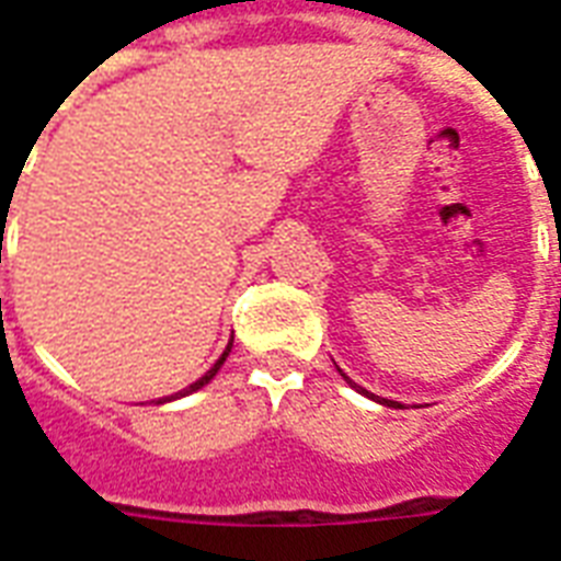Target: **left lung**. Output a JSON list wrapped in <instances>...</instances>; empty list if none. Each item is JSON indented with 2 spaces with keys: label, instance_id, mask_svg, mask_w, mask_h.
Here are the masks:
<instances>
[{
  "label": "left lung",
  "instance_id": "obj_1",
  "mask_svg": "<svg viewBox=\"0 0 561 561\" xmlns=\"http://www.w3.org/2000/svg\"><path fill=\"white\" fill-rule=\"evenodd\" d=\"M356 389H359V386H356ZM359 392H363V396H368L365 389H359ZM383 404H389V408H398V401H386V398H383Z\"/></svg>",
  "mask_w": 561,
  "mask_h": 561
}]
</instances>
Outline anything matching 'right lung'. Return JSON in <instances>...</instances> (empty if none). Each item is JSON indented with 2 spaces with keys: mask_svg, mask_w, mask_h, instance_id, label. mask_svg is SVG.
<instances>
[{
  "mask_svg": "<svg viewBox=\"0 0 561 561\" xmlns=\"http://www.w3.org/2000/svg\"><path fill=\"white\" fill-rule=\"evenodd\" d=\"M228 351H231V344H228V347H226V354L219 356V359H217V365H214V368H210V371H207V375H205V377H202V380H196V383L190 386V389H184V392H178V396H186V392H196V389H202V386H205V383H207V380H214V375H217V371H219V365L226 363V356H228ZM178 396H175V398H178Z\"/></svg>",
  "mask_w": 561,
  "mask_h": 561,
  "instance_id": "right-lung-1",
  "label": "right lung"
}]
</instances>
